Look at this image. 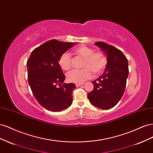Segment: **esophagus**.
<instances>
[{"label": "esophagus", "instance_id": "34e87169", "mask_svg": "<svg viewBox=\"0 0 153 153\" xmlns=\"http://www.w3.org/2000/svg\"><path fill=\"white\" fill-rule=\"evenodd\" d=\"M84 83H77V84H76L75 85H76V87H79V86L82 85H84Z\"/></svg>", "mask_w": 153, "mask_h": 153}]
</instances>
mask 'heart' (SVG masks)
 I'll return each mask as SVG.
<instances>
[{
	"instance_id": "obj_1",
	"label": "heart",
	"mask_w": 153,
	"mask_h": 153,
	"mask_svg": "<svg viewBox=\"0 0 153 153\" xmlns=\"http://www.w3.org/2000/svg\"><path fill=\"white\" fill-rule=\"evenodd\" d=\"M75 52L84 58L82 69H73L68 73L66 77L69 82L80 83L90 79L93 76L94 71L96 74L102 72L106 65V59L105 55L100 52H94V50L84 45L76 47ZM59 64L64 70H69L72 66L71 55L68 52L61 54L59 59Z\"/></svg>"
}]
</instances>
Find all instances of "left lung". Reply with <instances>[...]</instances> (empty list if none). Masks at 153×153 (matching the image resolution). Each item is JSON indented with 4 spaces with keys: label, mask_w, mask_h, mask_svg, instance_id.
I'll list each match as a JSON object with an SVG mask.
<instances>
[{
    "label": "left lung",
    "mask_w": 153,
    "mask_h": 153,
    "mask_svg": "<svg viewBox=\"0 0 153 153\" xmlns=\"http://www.w3.org/2000/svg\"><path fill=\"white\" fill-rule=\"evenodd\" d=\"M94 44L106 55L107 64L103 75L91 82L94 87L87 97L97 108L108 110L117 104L124 92L129 73L128 60L112 45L103 42Z\"/></svg>",
    "instance_id": "8db88e82"
}]
</instances>
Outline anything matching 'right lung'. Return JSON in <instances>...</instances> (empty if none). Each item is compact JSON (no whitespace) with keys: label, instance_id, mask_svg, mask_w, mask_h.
Returning a JSON list of instances; mask_svg holds the SVG:
<instances>
[{"label":"right lung","instance_id":"right-lung-1","mask_svg":"<svg viewBox=\"0 0 153 153\" xmlns=\"http://www.w3.org/2000/svg\"><path fill=\"white\" fill-rule=\"evenodd\" d=\"M76 43L47 41L32 51L27 61L29 84L41 106L52 112H61L73 102L75 84L64 83L65 76L59 64L61 54Z\"/></svg>","mask_w":153,"mask_h":153}]
</instances>
